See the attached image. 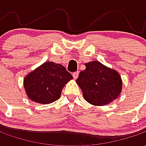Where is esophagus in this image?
<instances>
[{"instance_id":"esophagus-1","label":"esophagus","mask_w":146,"mask_h":146,"mask_svg":"<svg viewBox=\"0 0 146 146\" xmlns=\"http://www.w3.org/2000/svg\"><path fill=\"white\" fill-rule=\"evenodd\" d=\"M78 75H79V72H75V73H73V79H74V80L77 79V77H78Z\"/></svg>"}]
</instances>
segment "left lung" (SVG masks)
<instances>
[{
	"mask_svg": "<svg viewBox=\"0 0 146 146\" xmlns=\"http://www.w3.org/2000/svg\"><path fill=\"white\" fill-rule=\"evenodd\" d=\"M76 82L86 101L94 106H105L118 98L123 82L118 72L98 61L85 64Z\"/></svg>",
	"mask_w": 146,
	"mask_h": 146,
	"instance_id": "1",
	"label": "left lung"
}]
</instances>
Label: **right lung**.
I'll use <instances>...</instances> for the list:
<instances>
[{
	"label": "right lung",
	"instance_id": "add662e5",
	"mask_svg": "<svg viewBox=\"0 0 146 146\" xmlns=\"http://www.w3.org/2000/svg\"><path fill=\"white\" fill-rule=\"evenodd\" d=\"M72 79L62 65L46 62L25 76L23 86L30 100L49 104L60 98L64 86Z\"/></svg>",
	"mask_w": 146,
	"mask_h": 146
}]
</instances>
